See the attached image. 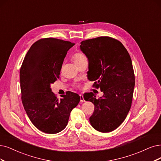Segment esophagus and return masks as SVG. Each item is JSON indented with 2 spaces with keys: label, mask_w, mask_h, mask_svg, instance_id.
Segmentation results:
<instances>
[{
  "label": "esophagus",
  "mask_w": 161,
  "mask_h": 161,
  "mask_svg": "<svg viewBox=\"0 0 161 161\" xmlns=\"http://www.w3.org/2000/svg\"><path fill=\"white\" fill-rule=\"evenodd\" d=\"M80 102H84L85 100L84 99V96H83V95H80Z\"/></svg>",
  "instance_id": "esophagus-1"
}]
</instances>
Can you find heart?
<instances>
[{
    "label": "heart",
    "mask_w": 161,
    "mask_h": 161,
    "mask_svg": "<svg viewBox=\"0 0 161 161\" xmlns=\"http://www.w3.org/2000/svg\"><path fill=\"white\" fill-rule=\"evenodd\" d=\"M72 58V60L74 61L75 64H78L80 62H81L82 60H84V59H87L86 57L84 54H83V53H81L80 52L75 53L72 56V58Z\"/></svg>",
    "instance_id": "heart-1"
}]
</instances>
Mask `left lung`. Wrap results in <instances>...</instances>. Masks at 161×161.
I'll return each mask as SVG.
<instances>
[{"instance_id": "1", "label": "left lung", "mask_w": 161, "mask_h": 161, "mask_svg": "<svg viewBox=\"0 0 161 161\" xmlns=\"http://www.w3.org/2000/svg\"><path fill=\"white\" fill-rule=\"evenodd\" d=\"M81 50L89 61L88 80L103 92L100 98L92 92L84 95L94 104L90 117L92 126L98 131L109 133L125 119L130 109L135 87L132 61L121 42L109 36L82 41Z\"/></svg>"}]
</instances>
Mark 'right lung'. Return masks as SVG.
<instances>
[{
    "label": "right lung",
    "mask_w": 161,
    "mask_h": 161,
    "mask_svg": "<svg viewBox=\"0 0 161 161\" xmlns=\"http://www.w3.org/2000/svg\"><path fill=\"white\" fill-rule=\"evenodd\" d=\"M75 44L46 38L34 42L20 70L22 102L34 125L41 131L55 134L66 127L70 113L80 101L68 92L58 99L50 85L58 80L68 51Z\"/></svg>",
    "instance_id": "1"
}]
</instances>
